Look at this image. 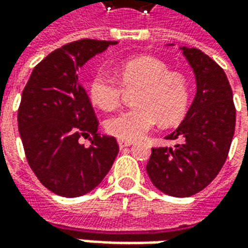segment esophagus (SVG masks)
Returning <instances> with one entry per match:
<instances>
[{
	"instance_id": "1",
	"label": "esophagus",
	"mask_w": 248,
	"mask_h": 248,
	"mask_svg": "<svg viewBox=\"0 0 248 248\" xmlns=\"http://www.w3.org/2000/svg\"><path fill=\"white\" fill-rule=\"evenodd\" d=\"M118 145L119 149H124V147H129V146L133 145L131 140H118Z\"/></svg>"
}]
</instances>
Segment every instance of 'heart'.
I'll return each mask as SVG.
<instances>
[{
  "instance_id": "obj_1",
  "label": "heart",
  "mask_w": 248,
  "mask_h": 248,
  "mask_svg": "<svg viewBox=\"0 0 248 248\" xmlns=\"http://www.w3.org/2000/svg\"><path fill=\"white\" fill-rule=\"evenodd\" d=\"M118 73L121 83L103 70L97 71L89 83V97L103 110L118 106L124 89L137 90V108L110 117L105 124L108 134L126 140H140L159 121L171 124L182 118L188 102L187 85L179 74L171 73L166 62L153 56H138L121 62Z\"/></svg>"
}]
</instances>
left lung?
Here are the masks:
<instances>
[{"mask_svg": "<svg viewBox=\"0 0 248 248\" xmlns=\"http://www.w3.org/2000/svg\"><path fill=\"white\" fill-rule=\"evenodd\" d=\"M179 49L195 74L197 92L185 119L165 137L179 143L153 149L146 171L158 190L185 198L202 191L224 165L234 137L235 106L223 69L199 49Z\"/></svg>", "mask_w": 248, "mask_h": 248, "instance_id": "8db88e82", "label": "left lung"}]
</instances>
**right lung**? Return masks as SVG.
<instances>
[{
	"mask_svg": "<svg viewBox=\"0 0 248 248\" xmlns=\"http://www.w3.org/2000/svg\"><path fill=\"white\" fill-rule=\"evenodd\" d=\"M118 41L81 40L51 51L35 66L18 110L26 159L40 182L57 195L76 198L94 190L110 171L119 147L101 135L78 73L89 60ZM87 149L78 142L90 135Z\"/></svg>",
	"mask_w": 248,
	"mask_h": 248,
	"instance_id": "obj_1",
	"label": "right lung"
}]
</instances>
